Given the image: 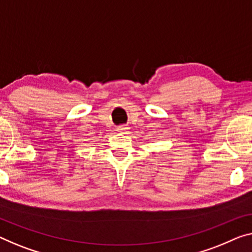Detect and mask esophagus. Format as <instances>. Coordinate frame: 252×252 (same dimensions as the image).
<instances>
[{"label": "esophagus", "mask_w": 252, "mask_h": 252, "mask_svg": "<svg viewBox=\"0 0 252 252\" xmlns=\"http://www.w3.org/2000/svg\"><path fill=\"white\" fill-rule=\"evenodd\" d=\"M127 130H128V127L127 126H125V125H122V126H119L118 128H117V131L118 133H127Z\"/></svg>", "instance_id": "esophagus-1"}]
</instances>
